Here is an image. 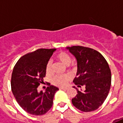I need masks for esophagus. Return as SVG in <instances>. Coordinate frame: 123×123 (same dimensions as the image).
Returning a JSON list of instances; mask_svg holds the SVG:
<instances>
[{
    "label": "esophagus",
    "mask_w": 123,
    "mask_h": 123,
    "mask_svg": "<svg viewBox=\"0 0 123 123\" xmlns=\"http://www.w3.org/2000/svg\"><path fill=\"white\" fill-rule=\"evenodd\" d=\"M60 90H68V88H67V87H61V88H60Z\"/></svg>",
    "instance_id": "obj_1"
}]
</instances>
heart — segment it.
I'll use <instances>...</instances> for the list:
<instances>
[{"label":"heart","instance_id":"heart-1","mask_svg":"<svg viewBox=\"0 0 123 123\" xmlns=\"http://www.w3.org/2000/svg\"><path fill=\"white\" fill-rule=\"evenodd\" d=\"M56 59L62 62L63 64L68 65L71 62V57L68 54L61 51L56 55ZM52 72V62L49 61L46 65V72L47 74H51ZM70 79V76L68 74L61 75V76H55L52 79V83L56 86H64L67 84Z\"/></svg>","mask_w":123,"mask_h":123}]
</instances>
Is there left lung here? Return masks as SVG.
Masks as SVG:
<instances>
[{
	"label": "left lung",
	"instance_id": "left-lung-1",
	"mask_svg": "<svg viewBox=\"0 0 123 123\" xmlns=\"http://www.w3.org/2000/svg\"><path fill=\"white\" fill-rule=\"evenodd\" d=\"M77 60L76 85L85 86L84 92L77 90L72 103L84 112L95 111L105 101L110 90L111 72L109 64L101 54L93 49L84 46L68 47Z\"/></svg>",
	"mask_w": 123,
	"mask_h": 123
}]
</instances>
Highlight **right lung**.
<instances>
[{
  "mask_svg": "<svg viewBox=\"0 0 123 123\" xmlns=\"http://www.w3.org/2000/svg\"><path fill=\"white\" fill-rule=\"evenodd\" d=\"M55 49H39L25 54L15 64L11 78V88L22 108L33 115H42L51 108L58 88L50 85L45 92L37 91L45 77L46 65Z\"/></svg>",
  "mask_w": 123,
  "mask_h": 123,
  "instance_id": "obj_1",
  "label": "right lung"
}]
</instances>
